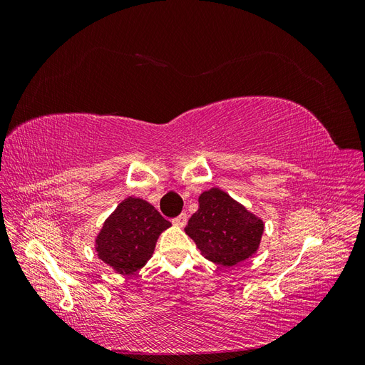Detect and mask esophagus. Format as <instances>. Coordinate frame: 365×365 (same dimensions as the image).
Segmentation results:
<instances>
[{"label": "esophagus", "mask_w": 365, "mask_h": 365, "mask_svg": "<svg viewBox=\"0 0 365 365\" xmlns=\"http://www.w3.org/2000/svg\"><path fill=\"white\" fill-rule=\"evenodd\" d=\"M173 225H176V227H184L185 224H187V215L185 213H181L180 216H176L173 220Z\"/></svg>", "instance_id": "34e87169"}]
</instances>
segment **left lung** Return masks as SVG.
Segmentation results:
<instances>
[{"instance_id": "obj_1", "label": "left lung", "mask_w": 365, "mask_h": 365, "mask_svg": "<svg viewBox=\"0 0 365 365\" xmlns=\"http://www.w3.org/2000/svg\"><path fill=\"white\" fill-rule=\"evenodd\" d=\"M202 256L220 267H235L257 251L263 222L225 192L212 189L200 196V208L185 227Z\"/></svg>"}]
</instances>
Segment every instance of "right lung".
Segmentation results:
<instances>
[{"label":"right lung","instance_id":"right-lung-1","mask_svg":"<svg viewBox=\"0 0 365 365\" xmlns=\"http://www.w3.org/2000/svg\"><path fill=\"white\" fill-rule=\"evenodd\" d=\"M169 227L155 207L128 197L105 220L96 239L98 257L120 274H134L150 259L158 236Z\"/></svg>","mask_w":365,"mask_h":365}]
</instances>
